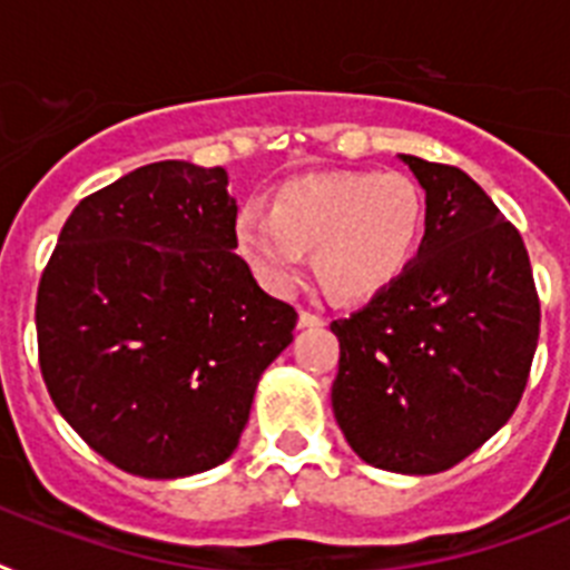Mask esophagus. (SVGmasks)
Instances as JSON below:
<instances>
[{
  "mask_svg": "<svg viewBox=\"0 0 570 570\" xmlns=\"http://www.w3.org/2000/svg\"><path fill=\"white\" fill-rule=\"evenodd\" d=\"M326 321L321 318V315L309 313V309H301L298 313V326H324Z\"/></svg>",
  "mask_w": 570,
  "mask_h": 570,
  "instance_id": "1",
  "label": "esophagus"
}]
</instances>
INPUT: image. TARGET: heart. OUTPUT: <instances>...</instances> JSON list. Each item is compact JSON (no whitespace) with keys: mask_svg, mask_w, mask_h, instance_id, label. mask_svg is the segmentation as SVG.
<instances>
[{"mask_svg":"<svg viewBox=\"0 0 570 570\" xmlns=\"http://www.w3.org/2000/svg\"><path fill=\"white\" fill-rule=\"evenodd\" d=\"M424 229V195L402 171H324L284 183L272 212L244 206L235 240L261 284L292 292L315 249V269L346 301L387 289Z\"/></svg>","mask_w":570,"mask_h":570,"instance_id":"obj_1","label":"heart"}]
</instances>
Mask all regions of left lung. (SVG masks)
Returning <instances> with one entry per match:
<instances>
[{"mask_svg": "<svg viewBox=\"0 0 570 570\" xmlns=\"http://www.w3.org/2000/svg\"><path fill=\"white\" fill-rule=\"evenodd\" d=\"M424 189L407 269L350 318L333 413L373 468L428 476L482 448L517 410L539 341L522 237L462 168L399 155Z\"/></svg>", "mask_w": 570, "mask_h": 570, "instance_id": "8db88e82", "label": "left lung"}]
</instances>
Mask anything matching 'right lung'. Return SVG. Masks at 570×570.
I'll return each mask as SVG.
<instances>
[{
	"instance_id": "add662e5",
	"label": "right lung",
	"mask_w": 570,
	"mask_h": 570,
	"mask_svg": "<svg viewBox=\"0 0 570 570\" xmlns=\"http://www.w3.org/2000/svg\"><path fill=\"white\" fill-rule=\"evenodd\" d=\"M220 166L163 160L79 200L37 292L39 367L82 442L126 473L224 464L298 313L235 255Z\"/></svg>"
}]
</instances>
